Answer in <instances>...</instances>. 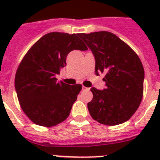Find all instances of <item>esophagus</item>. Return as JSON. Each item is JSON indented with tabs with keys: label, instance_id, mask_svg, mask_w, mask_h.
<instances>
[{
	"label": "esophagus",
	"instance_id": "34e87169",
	"mask_svg": "<svg viewBox=\"0 0 160 160\" xmlns=\"http://www.w3.org/2000/svg\"><path fill=\"white\" fill-rule=\"evenodd\" d=\"M90 90V88H88V87H84V86H82V90Z\"/></svg>",
	"mask_w": 160,
	"mask_h": 160
}]
</instances>
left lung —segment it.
Instances as JSON below:
<instances>
[{"label":"left lung","mask_w":160,"mask_h":160,"mask_svg":"<svg viewBox=\"0 0 160 160\" xmlns=\"http://www.w3.org/2000/svg\"><path fill=\"white\" fill-rule=\"evenodd\" d=\"M95 58V73H105L106 89H90V115L101 124L115 126L128 121L140 105L143 94L144 70L134 50L107 31L79 33Z\"/></svg>","instance_id":"left-lung-1"}]
</instances>
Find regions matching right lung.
<instances>
[{
    "mask_svg": "<svg viewBox=\"0 0 160 160\" xmlns=\"http://www.w3.org/2000/svg\"><path fill=\"white\" fill-rule=\"evenodd\" d=\"M78 35L59 32L44 35L18 66L15 76L18 101L37 125L50 128L66 120L81 91V84L68 85L55 78L66 65L70 51L88 49Z\"/></svg>",
    "mask_w": 160,
    "mask_h": 160,
    "instance_id": "right-lung-1",
    "label": "right lung"
}]
</instances>
